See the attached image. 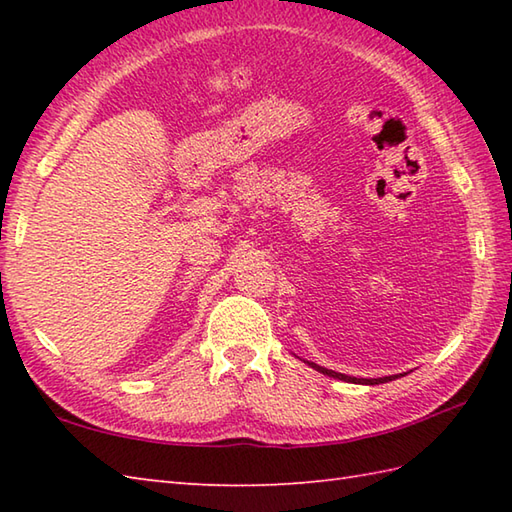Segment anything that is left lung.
<instances>
[{
  "instance_id": "8db88e82",
  "label": "left lung",
  "mask_w": 512,
  "mask_h": 512,
  "mask_svg": "<svg viewBox=\"0 0 512 512\" xmlns=\"http://www.w3.org/2000/svg\"><path fill=\"white\" fill-rule=\"evenodd\" d=\"M314 369H317V372H321V374H328V376H332V378H339V380H347V383H361V385H378V383H387V380H394V378H398V376H385V378H354V376H345V374H339V372H332V369H325V367H321V365H317V363H310Z\"/></svg>"
}]
</instances>
